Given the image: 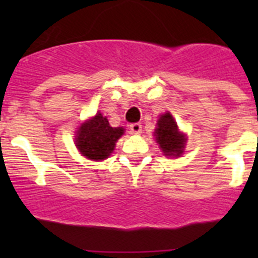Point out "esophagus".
Listing matches in <instances>:
<instances>
[{
    "label": "esophagus",
    "mask_w": 258,
    "mask_h": 258,
    "mask_svg": "<svg viewBox=\"0 0 258 258\" xmlns=\"http://www.w3.org/2000/svg\"><path fill=\"white\" fill-rule=\"evenodd\" d=\"M131 132L133 134H141L142 133V125L140 122H133L131 124Z\"/></svg>",
    "instance_id": "esophagus-1"
}]
</instances>
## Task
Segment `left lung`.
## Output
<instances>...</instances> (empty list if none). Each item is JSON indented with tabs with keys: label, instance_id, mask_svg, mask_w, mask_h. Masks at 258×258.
Returning <instances> with one entry per match:
<instances>
[{
	"label": "left lung",
	"instance_id": "left-lung-1",
	"mask_svg": "<svg viewBox=\"0 0 258 258\" xmlns=\"http://www.w3.org/2000/svg\"><path fill=\"white\" fill-rule=\"evenodd\" d=\"M155 138L166 156L177 157L183 152L186 140L183 134L178 132V126L169 112L164 113L159 118L155 131Z\"/></svg>",
	"mask_w": 258,
	"mask_h": 258
}]
</instances>
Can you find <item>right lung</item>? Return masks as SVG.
Wrapping results in <instances>:
<instances>
[{
  "label": "right lung",
  "instance_id": "right-lung-1",
  "mask_svg": "<svg viewBox=\"0 0 258 258\" xmlns=\"http://www.w3.org/2000/svg\"><path fill=\"white\" fill-rule=\"evenodd\" d=\"M122 134V127L109 126L108 120L102 113H97L95 117L80 126L76 146L80 152L90 160H104L113 151L115 143Z\"/></svg>",
  "mask_w": 258,
  "mask_h": 258
}]
</instances>
